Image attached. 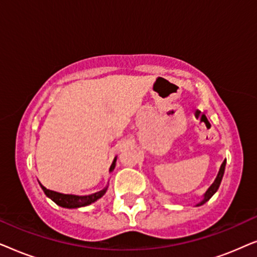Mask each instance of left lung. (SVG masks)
Wrapping results in <instances>:
<instances>
[{"label": "left lung", "instance_id": "obj_1", "mask_svg": "<svg viewBox=\"0 0 257 257\" xmlns=\"http://www.w3.org/2000/svg\"><path fill=\"white\" fill-rule=\"evenodd\" d=\"M224 167H226V160H224L223 163H222V165H221L220 171H219V173H217V177L215 178V180H214L213 184L210 185V187H209L208 189H207L205 194H203L202 201H200L196 206H201V205H203V203H206L210 198H212V196H213L214 194H215L216 191H217V189H219V187H220L221 180H222V177H223V173H224Z\"/></svg>", "mask_w": 257, "mask_h": 257}]
</instances>
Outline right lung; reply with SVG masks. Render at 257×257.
Listing matches in <instances>:
<instances>
[{
    "label": "right lung",
    "instance_id": "1",
    "mask_svg": "<svg viewBox=\"0 0 257 257\" xmlns=\"http://www.w3.org/2000/svg\"><path fill=\"white\" fill-rule=\"evenodd\" d=\"M115 160H117V158H114L113 163H112L110 167V172L114 170ZM41 187L43 189V192L45 193V195H47L48 198H50L55 203H57V205L61 207H64V208H79V207L89 206L94 201H97L98 199H100L107 191V186H106L104 189H101V191L97 193H93V194L73 195V194H62V193L50 191V189L45 188L43 185H41Z\"/></svg>",
    "mask_w": 257,
    "mask_h": 257
}]
</instances>
